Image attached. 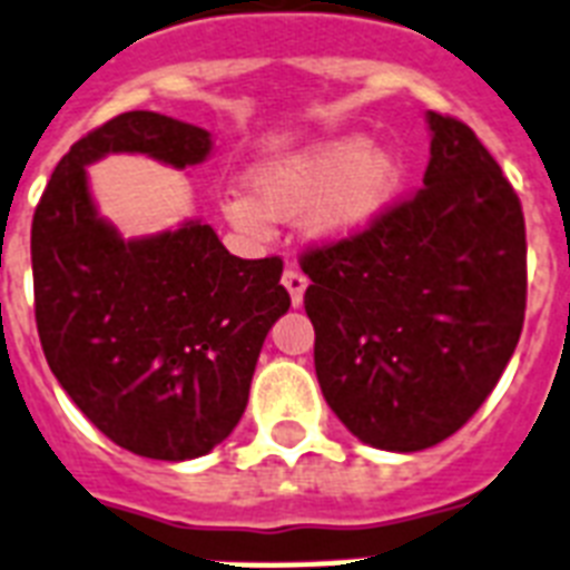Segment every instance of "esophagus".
<instances>
[{
	"mask_svg": "<svg viewBox=\"0 0 570 570\" xmlns=\"http://www.w3.org/2000/svg\"><path fill=\"white\" fill-rule=\"evenodd\" d=\"M284 286L289 289V298H293V307H298L304 301V289H307V277L298 269H286L284 272Z\"/></svg>",
	"mask_w": 570,
	"mask_h": 570,
	"instance_id": "34e87169",
	"label": "esophagus"
}]
</instances>
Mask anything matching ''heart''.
Here are the masks:
<instances>
[{
    "instance_id": "1",
    "label": "heart",
    "mask_w": 570,
    "mask_h": 570,
    "mask_svg": "<svg viewBox=\"0 0 570 570\" xmlns=\"http://www.w3.org/2000/svg\"><path fill=\"white\" fill-rule=\"evenodd\" d=\"M400 181L403 161L394 153L371 150L365 136H344L261 167L257 199L234 190L223 199V212L234 228L252 237L269 234L272 217L293 219L313 212V232L324 240H342L389 208Z\"/></svg>"
}]
</instances>
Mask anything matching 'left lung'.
Instances as JSON below:
<instances>
[{"instance_id": "1", "label": "left lung", "mask_w": 570, "mask_h": 570, "mask_svg": "<svg viewBox=\"0 0 570 570\" xmlns=\"http://www.w3.org/2000/svg\"><path fill=\"white\" fill-rule=\"evenodd\" d=\"M429 130L423 188L301 255L324 400L389 452L434 446L484 405L528 307L513 185L463 121L429 112Z\"/></svg>"}]
</instances>
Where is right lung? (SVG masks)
I'll use <instances>...</instances> for the list:
<instances>
[{"label":"right lung","mask_w":570,"mask_h":570,"mask_svg":"<svg viewBox=\"0 0 570 570\" xmlns=\"http://www.w3.org/2000/svg\"><path fill=\"white\" fill-rule=\"evenodd\" d=\"M107 153L188 167L212 153V132L136 109L71 145L31 223L37 333L51 374L112 443L190 461L240 423L263 338L289 309L284 261L228 255L196 219L124 240L86 185Z\"/></svg>","instance_id":"add662e5"}]
</instances>
